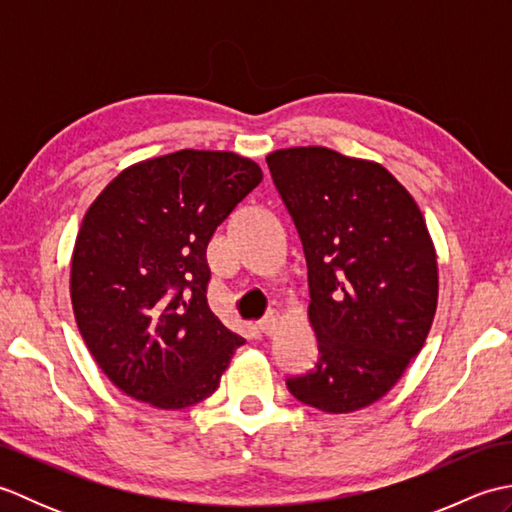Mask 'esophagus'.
<instances>
[{
	"mask_svg": "<svg viewBox=\"0 0 512 512\" xmlns=\"http://www.w3.org/2000/svg\"><path fill=\"white\" fill-rule=\"evenodd\" d=\"M277 310H268L262 319H259V323H257V328L262 330L266 336H270L275 332V325H277Z\"/></svg>",
	"mask_w": 512,
	"mask_h": 512,
	"instance_id": "obj_1",
	"label": "esophagus"
}]
</instances>
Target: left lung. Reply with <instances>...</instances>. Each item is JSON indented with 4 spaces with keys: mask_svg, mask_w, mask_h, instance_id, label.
Segmentation results:
<instances>
[{
    "mask_svg": "<svg viewBox=\"0 0 512 512\" xmlns=\"http://www.w3.org/2000/svg\"><path fill=\"white\" fill-rule=\"evenodd\" d=\"M308 266V317L319 341L310 372L286 378L303 405H372L422 350L438 306V262L407 189L376 165L328 147L266 158Z\"/></svg>",
    "mask_w": 512,
    "mask_h": 512,
    "instance_id": "obj_1",
    "label": "left lung"
}]
</instances>
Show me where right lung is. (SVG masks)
Instances as JSON below:
<instances>
[{"label": "right lung", "mask_w": 512, "mask_h": 512, "mask_svg": "<svg viewBox=\"0 0 512 512\" xmlns=\"http://www.w3.org/2000/svg\"><path fill=\"white\" fill-rule=\"evenodd\" d=\"M259 182L253 160L182 149L125 169L85 213L70 273L74 317L127 396L184 409L220 385L244 339L206 303V246Z\"/></svg>", "instance_id": "add662e5"}]
</instances>
